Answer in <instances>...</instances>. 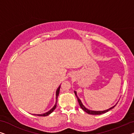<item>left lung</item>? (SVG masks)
Here are the masks:
<instances>
[{
  "label": "left lung",
  "mask_w": 134,
  "mask_h": 134,
  "mask_svg": "<svg viewBox=\"0 0 134 134\" xmlns=\"http://www.w3.org/2000/svg\"><path fill=\"white\" fill-rule=\"evenodd\" d=\"M75 94L76 96L77 97V100H78V102H79V105H80V107H81V108L82 109L83 111H84L85 112H86V113L88 114H92V115H99V114H103V113H107V112H108V111H109V110H110V109H111L114 108V107H115V105H114V106H113V107L110 108H109V109H107V110H105V111H91V110H89V109H88L87 108H85V107H84V106H83V105H82V103L81 101V100H80V99H79V97H77V94H76V92L75 91Z\"/></svg>",
  "instance_id": "1"
}]
</instances>
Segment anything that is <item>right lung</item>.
Here are the masks:
<instances>
[{
    "label": "right lung",
    "instance_id": "obj_1",
    "mask_svg": "<svg viewBox=\"0 0 134 134\" xmlns=\"http://www.w3.org/2000/svg\"><path fill=\"white\" fill-rule=\"evenodd\" d=\"M59 90H60V85H59V87L58 88L57 90V92H56V99H57V100H56V103H55V105L54 107H53L52 108L51 110L49 111L47 113H46L44 114H35V115H39V116H47V115H49L50 114H51L52 112L55 110L56 107H57V99H58V95H59Z\"/></svg>",
    "mask_w": 134,
    "mask_h": 134
}]
</instances>
